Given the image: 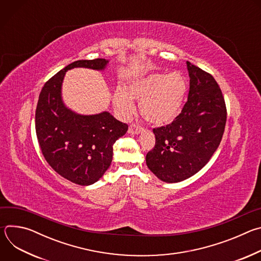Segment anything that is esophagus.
Segmentation results:
<instances>
[{
  "label": "esophagus",
  "mask_w": 261,
  "mask_h": 261,
  "mask_svg": "<svg viewBox=\"0 0 261 261\" xmlns=\"http://www.w3.org/2000/svg\"><path fill=\"white\" fill-rule=\"evenodd\" d=\"M142 130L143 129L141 127H139L135 124H131L129 129H128V133H130V134H139L140 132H142Z\"/></svg>",
  "instance_id": "esophagus-1"
}]
</instances>
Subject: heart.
<instances>
[{
    "instance_id": "1",
    "label": "heart",
    "mask_w": 261,
    "mask_h": 261,
    "mask_svg": "<svg viewBox=\"0 0 261 261\" xmlns=\"http://www.w3.org/2000/svg\"><path fill=\"white\" fill-rule=\"evenodd\" d=\"M187 90V81L178 72L153 73L130 84L127 92L118 91L115 104L120 115L128 119L135 111L133 100L140 101V113L147 121L165 125L179 114Z\"/></svg>"
}]
</instances>
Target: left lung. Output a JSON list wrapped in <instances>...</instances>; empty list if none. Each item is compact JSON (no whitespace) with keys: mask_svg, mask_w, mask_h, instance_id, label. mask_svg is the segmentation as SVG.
<instances>
[{"mask_svg":"<svg viewBox=\"0 0 261 261\" xmlns=\"http://www.w3.org/2000/svg\"><path fill=\"white\" fill-rule=\"evenodd\" d=\"M188 100L171 124L153 129L156 143L145 157L158 178L177 182L197 173L211 159L224 133L227 111L215 79L187 62Z\"/></svg>","mask_w":261,"mask_h":261,"instance_id":"left-lung-1","label":"left lung"}]
</instances>
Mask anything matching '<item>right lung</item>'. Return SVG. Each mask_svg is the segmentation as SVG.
I'll use <instances>...</instances> for the list:
<instances>
[{
	"mask_svg": "<svg viewBox=\"0 0 261 261\" xmlns=\"http://www.w3.org/2000/svg\"><path fill=\"white\" fill-rule=\"evenodd\" d=\"M108 60H80L59 71L45 83L36 108L35 127L41 152L51 168L82 186L99 180L113 160L114 143L128 125L108 111L91 116L75 114L62 100L66 71L73 68L104 70Z\"/></svg>",
	"mask_w": 261,
	"mask_h": 261,
	"instance_id": "obj_1",
	"label": "right lung"
}]
</instances>
